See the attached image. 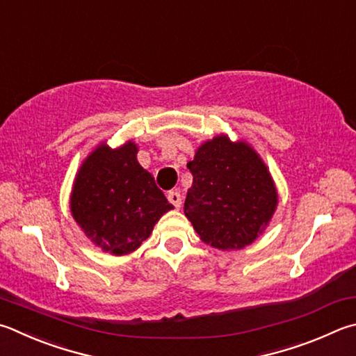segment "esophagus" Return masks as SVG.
<instances>
[{
	"label": "esophagus",
	"mask_w": 356,
	"mask_h": 356,
	"mask_svg": "<svg viewBox=\"0 0 356 356\" xmlns=\"http://www.w3.org/2000/svg\"><path fill=\"white\" fill-rule=\"evenodd\" d=\"M168 200H170L176 209H180V205H182V196H180V193L177 190H171L168 193Z\"/></svg>",
	"instance_id": "obj_1"
}]
</instances>
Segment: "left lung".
I'll return each mask as SVG.
<instances>
[{
  "instance_id": "left-lung-1",
  "label": "left lung",
  "mask_w": 356,
  "mask_h": 356,
  "mask_svg": "<svg viewBox=\"0 0 356 356\" xmlns=\"http://www.w3.org/2000/svg\"><path fill=\"white\" fill-rule=\"evenodd\" d=\"M193 185L184 211L200 240L216 249H243L266 229L279 204L268 166L245 141L218 135L188 161Z\"/></svg>"
}]
</instances>
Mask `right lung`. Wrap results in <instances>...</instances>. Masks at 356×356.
<instances>
[{"instance_id":"add662e5","label":"right lung","mask_w":356,"mask_h":356,"mask_svg":"<svg viewBox=\"0 0 356 356\" xmlns=\"http://www.w3.org/2000/svg\"><path fill=\"white\" fill-rule=\"evenodd\" d=\"M134 141L112 149L101 143L76 174L70 209L83 234L104 252L137 250L174 207L137 160Z\"/></svg>"}]
</instances>
